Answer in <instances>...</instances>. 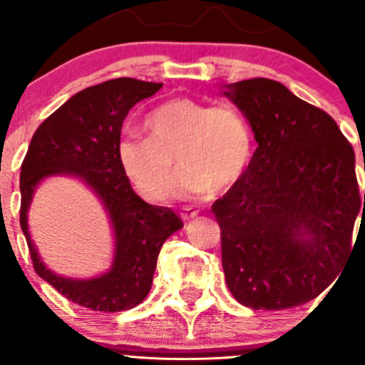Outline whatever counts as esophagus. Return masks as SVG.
<instances>
[{
	"mask_svg": "<svg viewBox=\"0 0 365 365\" xmlns=\"http://www.w3.org/2000/svg\"><path fill=\"white\" fill-rule=\"evenodd\" d=\"M197 215H199V212H197V210H192V208H186L185 213H180V217H182V219H185V220L195 219Z\"/></svg>",
	"mask_w": 365,
	"mask_h": 365,
	"instance_id": "esophagus-1",
	"label": "esophagus"
}]
</instances>
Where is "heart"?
<instances>
[{
    "mask_svg": "<svg viewBox=\"0 0 365 365\" xmlns=\"http://www.w3.org/2000/svg\"><path fill=\"white\" fill-rule=\"evenodd\" d=\"M145 126L148 137H121L117 157L146 200H163L170 193L173 159L182 168L175 185L180 197L232 188L252 160V130L232 106L177 98L153 110Z\"/></svg>",
    "mask_w": 365,
    "mask_h": 365,
    "instance_id": "obj_1",
    "label": "heart"
}]
</instances>
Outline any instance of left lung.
<instances>
[{"label": "left lung", "mask_w": 365, "mask_h": 365, "mask_svg": "<svg viewBox=\"0 0 365 365\" xmlns=\"http://www.w3.org/2000/svg\"><path fill=\"white\" fill-rule=\"evenodd\" d=\"M226 88L259 145L212 206L226 284L252 309L302 306L342 272L365 212L355 152L329 113L282 83L255 78Z\"/></svg>", "instance_id": "1"}]
</instances>
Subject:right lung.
Returning <instances> with one entry per match:
<instances>
[{
	"label": "right lung",
	"mask_w": 365,
	"mask_h": 365,
	"mask_svg": "<svg viewBox=\"0 0 365 365\" xmlns=\"http://www.w3.org/2000/svg\"><path fill=\"white\" fill-rule=\"evenodd\" d=\"M160 86L163 83L117 78L81 90L39 125L23 159L19 224L36 273L63 297L92 312H125L141 304L152 287L160 246L182 228L173 210L148 205L133 192L117 157L130 108ZM59 173L85 180L106 205L116 237V257L105 276L88 281L56 276L41 262L29 240L26 212L35 186Z\"/></svg>",
	"instance_id": "right-lung-1"
}]
</instances>
